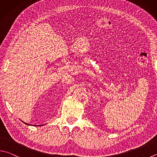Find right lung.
<instances>
[{
    "label": "right lung",
    "mask_w": 157,
    "mask_h": 157,
    "mask_svg": "<svg viewBox=\"0 0 157 157\" xmlns=\"http://www.w3.org/2000/svg\"><path fill=\"white\" fill-rule=\"evenodd\" d=\"M24 123H25V124H26V125H29V124H27V123H25V122H24ZM40 126H41V125H40ZM42 126H43V125H42Z\"/></svg>",
    "instance_id": "1"
}]
</instances>
